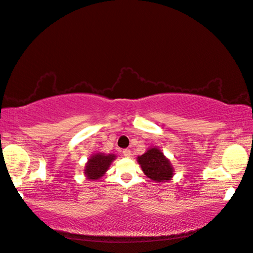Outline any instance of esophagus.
<instances>
[{
    "label": "esophagus",
    "instance_id": "esophagus-1",
    "mask_svg": "<svg viewBox=\"0 0 253 253\" xmlns=\"http://www.w3.org/2000/svg\"><path fill=\"white\" fill-rule=\"evenodd\" d=\"M123 154H124V157H125V158H130L131 157V151L129 149H125L123 151Z\"/></svg>",
    "mask_w": 253,
    "mask_h": 253
}]
</instances>
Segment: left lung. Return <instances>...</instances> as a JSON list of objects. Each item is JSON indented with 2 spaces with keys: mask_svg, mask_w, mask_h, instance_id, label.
<instances>
[{
  "mask_svg": "<svg viewBox=\"0 0 253 253\" xmlns=\"http://www.w3.org/2000/svg\"><path fill=\"white\" fill-rule=\"evenodd\" d=\"M137 161L144 175L153 181L166 182L173 178V165L158 147L149 148L142 155H139Z\"/></svg>",
  "mask_w": 253,
  "mask_h": 253,
  "instance_id": "8db88e82",
  "label": "left lung"
}]
</instances>
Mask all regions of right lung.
Returning a JSON list of instances; mask_svg holds the SVG:
<instances>
[{"label": "right lung", "mask_w": 253, "mask_h": 253, "mask_svg": "<svg viewBox=\"0 0 253 253\" xmlns=\"http://www.w3.org/2000/svg\"><path fill=\"white\" fill-rule=\"evenodd\" d=\"M116 159L115 154H105L101 152L93 153L84 165V173L88 180H98L104 176L113 161Z\"/></svg>", "instance_id": "add662e5"}]
</instances>
